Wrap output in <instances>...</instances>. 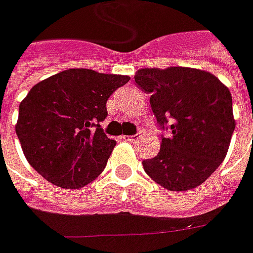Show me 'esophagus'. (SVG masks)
I'll return each instance as SVG.
<instances>
[{
	"label": "esophagus",
	"instance_id": "34e87169",
	"mask_svg": "<svg viewBox=\"0 0 253 253\" xmlns=\"http://www.w3.org/2000/svg\"><path fill=\"white\" fill-rule=\"evenodd\" d=\"M137 136H138V134H134V136H123V138H124V140H126V141H129V142H134L138 138Z\"/></svg>",
	"mask_w": 253,
	"mask_h": 253
}]
</instances>
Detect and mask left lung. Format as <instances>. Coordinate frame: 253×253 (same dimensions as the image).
<instances>
[{
    "label": "left lung",
    "mask_w": 253,
    "mask_h": 253,
    "mask_svg": "<svg viewBox=\"0 0 253 253\" xmlns=\"http://www.w3.org/2000/svg\"><path fill=\"white\" fill-rule=\"evenodd\" d=\"M134 81L151 94L157 123L164 128L172 121V136L161 137L144 170L168 191L201 185L225 159L235 130L229 89L210 72L187 66L141 68Z\"/></svg>",
    "instance_id": "1"
}]
</instances>
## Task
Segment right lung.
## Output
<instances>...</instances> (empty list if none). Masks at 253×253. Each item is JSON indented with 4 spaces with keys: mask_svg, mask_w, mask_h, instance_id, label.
<instances>
[{
    "mask_svg": "<svg viewBox=\"0 0 253 253\" xmlns=\"http://www.w3.org/2000/svg\"><path fill=\"white\" fill-rule=\"evenodd\" d=\"M129 80L77 68L36 84L21 101L16 124L28 163L57 187L92 183L116 145L98 123L108 115L109 96Z\"/></svg>",
    "mask_w": 253,
    "mask_h": 253,
    "instance_id": "obj_1",
    "label": "right lung"
}]
</instances>
